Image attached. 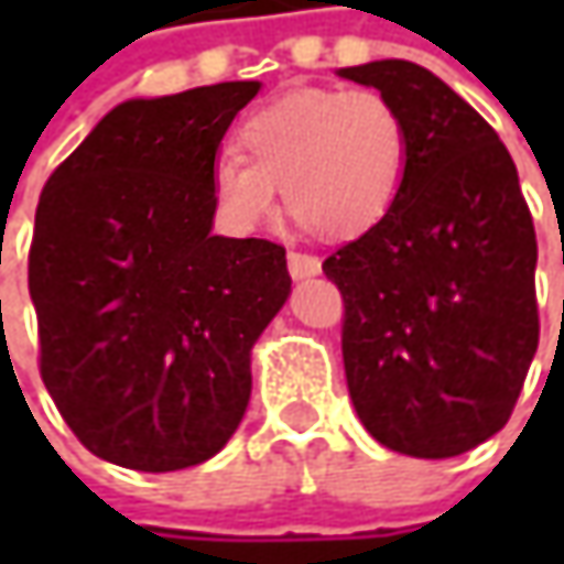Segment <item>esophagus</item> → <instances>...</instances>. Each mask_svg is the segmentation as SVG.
Listing matches in <instances>:
<instances>
[{"label":"esophagus","instance_id":"obj_1","mask_svg":"<svg viewBox=\"0 0 564 564\" xmlns=\"http://www.w3.org/2000/svg\"><path fill=\"white\" fill-rule=\"evenodd\" d=\"M289 272L292 279H311V275H319V260L311 257V253H289Z\"/></svg>","mask_w":564,"mask_h":564}]
</instances>
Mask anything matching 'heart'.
<instances>
[{
	"instance_id": "1",
	"label": "heart",
	"mask_w": 564,
	"mask_h": 564,
	"mask_svg": "<svg viewBox=\"0 0 564 564\" xmlns=\"http://www.w3.org/2000/svg\"><path fill=\"white\" fill-rule=\"evenodd\" d=\"M237 153L209 169L219 219L257 231L285 204L304 228L351 238L386 219L408 169V124L373 87H301L238 124Z\"/></svg>"
}]
</instances>
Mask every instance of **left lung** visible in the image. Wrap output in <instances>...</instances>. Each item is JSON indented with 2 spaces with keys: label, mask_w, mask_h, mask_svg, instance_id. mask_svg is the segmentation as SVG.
I'll list each match as a JSON object with an SVG mask.
<instances>
[{
  "label": "left lung",
  "mask_w": 564,
  "mask_h": 564,
  "mask_svg": "<svg viewBox=\"0 0 564 564\" xmlns=\"http://www.w3.org/2000/svg\"><path fill=\"white\" fill-rule=\"evenodd\" d=\"M338 77L408 124L392 209L323 263L345 297L348 392L379 445L452 458L506 426L536 355L531 209L506 143L433 72L379 58Z\"/></svg>",
  "instance_id": "8db88e82"
}]
</instances>
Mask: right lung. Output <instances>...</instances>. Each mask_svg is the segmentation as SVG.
I'll use <instances>...</instances> for the list:
<instances>
[{"label":"right lung","mask_w":564,"mask_h":564,"mask_svg":"<svg viewBox=\"0 0 564 564\" xmlns=\"http://www.w3.org/2000/svg\"><path fill=\"white\" fill-rule=\"evenodd\" d=\"M260 80L124 99L50 175L28 285L40 373L97 458L182 470L231 440L250 351L292 294L285 248L213 235L209 169Z\"/></svg>","instance_id":"1"}]
</instances>
